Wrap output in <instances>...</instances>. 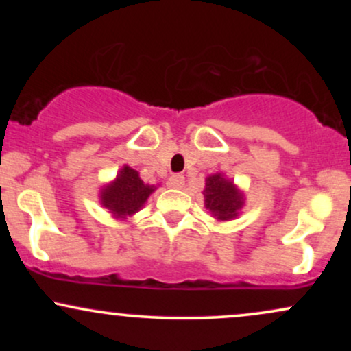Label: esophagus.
Here are the masks:
<instances>
[{
  "instance_id": "34e87169",
  "label": "esophagus",
  "mask_w": 351,
  "mask_h": 351,
  "mask_svg": "<svg viewBox=\"0 0 351 351\" xmlns=\"http://www.w3.org/2000/svg\"><path fill=\"white\" fill-rule=\"evenodd\" d=\"M168 183H170L171 188L181 189L184 186V176L183 175H173V176H170V180H168Z\"/></svg>"
}]
</instances>
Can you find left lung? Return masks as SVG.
<instances>
[{"label":"left lung","instance_id":"left-lung-1","mask_svg":"<svg viewBox=\"0 0 351 351\" xmlns=\"http://www.w3.org/2000/svg\"><path fill=\"white\" fill-rule=\"evenodd\" d=\"M204 208L219 223L236 219L245 203L243 189L223 173L209 175L203 189Z\"/></svg>","mask_w":351,"mask_h":351}]
</instances>
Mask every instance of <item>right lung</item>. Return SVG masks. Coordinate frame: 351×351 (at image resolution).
<instances>
[{
    "mask_svg": "<svg viewBox=\"0 0 351 351\" xmlns=\"http://www.w3.org/2000/svg\"><path fill=\"white\" fill-rule=\"evenodd\" d=\"M158 186V184H156ZM155 184H148L140 178V173L123 165L117 176L99 191L100 204L108 209L115 219L125 221L140 211L156 189Z\"/></svg>",
    "mask_w": 351,
    "mask_h": 351,
    "instance_id": "obj_1",
    "label": "right lung"
}]
</instances>
